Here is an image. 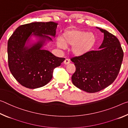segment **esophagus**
<instances>
[{
  "mask_svg": "<svg viewBox=\"0 0 128 128\" xmlns=\"http://www.w3.org/2000/svg\"><path fill=\"white\" fill-rule=\"evenodd\" d=\"M69 62H70V60H69L68 59H66L64 60V64H66V65L68 64Z\"/></svg>",
  "mask_w": 128,
  "mask_h": 128,
  "instance_id": "1",
  "label": "esophagus"
}]
</instances>
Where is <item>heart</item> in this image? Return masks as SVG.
Here are the masks:
<instances>
[{
  "mask_svg": "<svg viewBox=\"0 0 128 128\" xmlns=\"http://www.w3.org/2000/svg\"><path fill=\"white\" fill-rule=\"evenodd\" d=\"M96 40L94 33L83 30L70 29L63 33L62 40H58V46L62 49L72 46L71 52L73 55L80 56L85 55L93 48Z\"/></svg>",
  "mask_w": 128,
  "mask_h": 128,
  "instance_id": "obj_1",
  "label": "heart"
}]
</instances>
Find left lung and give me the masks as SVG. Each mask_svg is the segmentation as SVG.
<instances>
[{
    "label": "left lung",
    "mask_w": 128,
    "mask_h": 128,
    "mask_svg": "<svg viewBox=\"0 0 128 128\" xmlns=\"http://www.w3.org/2000/svg\"><path fill=\"white\" fill-rule=\"evenodd\" d=\"M97 28L104 33L99 50L70 59L76 66L72 76L73 84L90 93L98 92L113 83L120 72L124 56L116 36L107 30Z\"/></svg>",
    "instance_id": "8db88e82"
}]
</instances>
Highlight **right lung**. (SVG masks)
<instances>
[{
	"instance_id": "1",
	"label": "right lung",
	"mask_w": 128,
	"mask_h": 128,
	"mask_svg": "<svg viewBox=\"0 0 128 128\" xmlns=\"http://www.w3.org/2000/svg\"><path fill=\"white\" fill-rule=\"evenodd\" d=\"M57 25V23L52 21L21 25L8 40L10 70L14 78L24 87L33 89L46 85L52 78L54 69L64 61V58L56 57L42 49L46 40H52L48 36H55ZM32 35L36 36L38 40L28 46Z\"/></svg>"
}]
</instances>
